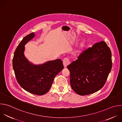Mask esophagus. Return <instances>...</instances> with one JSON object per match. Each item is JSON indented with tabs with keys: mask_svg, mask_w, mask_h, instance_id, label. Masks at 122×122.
I'll list each match as a JSON object with an SVG mask.
<instances>
[{
	"mask_svg": "<svg viewBox=\"0 0 122 122\" xmlns=\"http://www.w3.org/2000/svg\"><path fill=\"white\" fill-rule=\"evenodd\" d=\"M63 65H64V67H66L68 65L70 64L69 60L67 58H65L63 60Z\"/></svg>",
	"mask_w": 122,
	"mask_h": 122,
	"instance_id": "esophagus-1",
	"label": "esophagus"
}]
</instances>
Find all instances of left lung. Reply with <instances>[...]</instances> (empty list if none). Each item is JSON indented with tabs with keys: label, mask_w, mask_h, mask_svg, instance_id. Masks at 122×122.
<instances>
[{
	"label": "left lung",
	"mask_w": 122,
	"mask_h": 122,
	"mask_svg": "<svg viewBox=\"0 0 122 122\" xmlns=\"http://www.w3.org/2000/svg\"><path fill=\"white\" fill-rule=\"evenodd\" d=\"M112 67V53L106 43L95 44L67 66L72 89L82 96L97 92L105 84Z\"/></svg>",
	"instance_id": "1"
}]
</instances>
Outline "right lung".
Segmentation results:
<instances>
[{
  "mask_svg": "<svg viewBox=\"0 0 122 122\" xmlns=\"http://www.w3.org/2000/svg\"><path fill=\"white\" fill-rule=\"evenodd\" d=\"M35 36L31 33L26 36L17 46L12 60L16 78L20 85L27 92L37 95L47 93L55 76L64 68L60 59L34 65L24 55L25 45Z\"/></svg>",
  "mask_w": 122,
  "mask_h": 122,
  "instance_id": "right-lung-1",
  "label": "right lung"
}]
</instances>
